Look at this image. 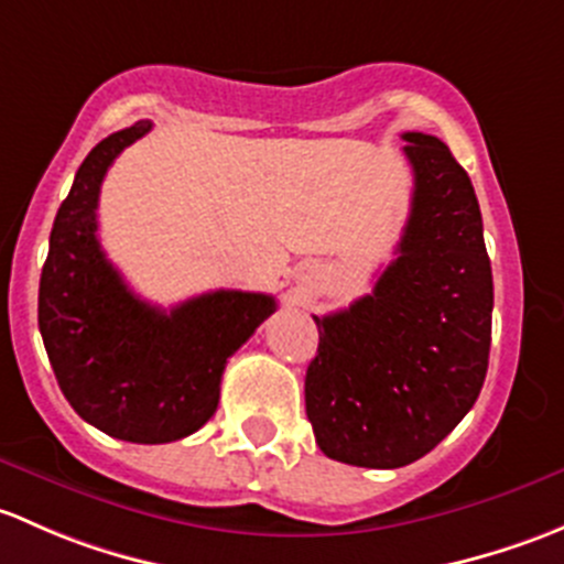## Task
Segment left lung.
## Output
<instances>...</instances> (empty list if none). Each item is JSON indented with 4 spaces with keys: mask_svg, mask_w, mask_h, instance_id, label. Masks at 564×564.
<instances>
[{
    "mask_svg": "<svg viewBox=\"0 0 564 564\" xmlns=\"http://www.w3.org/2000/svg\"><path fill=\"white\" fill-rule=\"evenodd\" d=\"M415 189L397 260L347 310L315 317L306 417L336 462L397 469L473 410L491 347L495 284L467 171L440 138L404 132Z\"/></svg>",
    "mask_w": 564,
    "mask_h": 564,
    "instance_id": "left-lung-1",
    "label": "left lung"
}]
</instances>
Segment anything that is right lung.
Segmentation results:
<instances>
[{
	"mask_svg": "<svg viewBox=\"0 0 564 564\" xmlns=\"http://www.w3.org/2000/svg\"><path fill=\"white\" fill-rule=\"evenodd\" d=\"M149 130L152 121H135L80 162L51 230L37 323L73 410L110 437L160 445L217 412L225 364L276 301L214 290L165 312L127 288L97 239V203L116 156Z\"/></svg>",
	"mask_w": 564,
	"mask_h": 564,
	"instance_id": "add662e5",
	"label": "right lung"
}]
</instances>
